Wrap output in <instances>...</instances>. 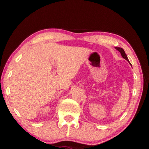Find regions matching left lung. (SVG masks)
<instances>
[{"instance_id": "left-lung-1", "label": "left lung", "mask_w": 149, "mask_h": 149, "mask_svg": "<svg viewBox=\"0 0 149 149\" xmlns=\"http://www.w3.org/2000/svg\"><path fill=\"white\" fill-rule=\"evenodd\" d=\"M115 49L117 50H118L119 51V52L121 53V56L123 57V58H124L125 59V60H126L128 62L130 63V61H129V60H128V58H127V55H126V54H125V51H124L123 49L122 48H121V47H115Z\"/></svg>"}]
</instances>
